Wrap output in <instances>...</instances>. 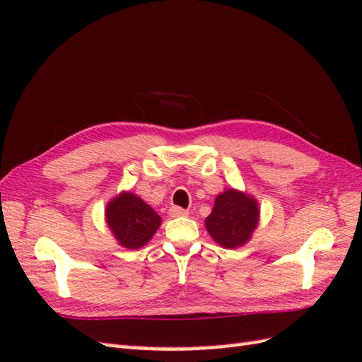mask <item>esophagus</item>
<instances>
[{"label":"esophagus","mask_w":362,"mask_h":362,"mask_svg":"<svg viewBox=\"0 0 362 362\" xmlns=\"http://www.w3.org/2000/svg\"><path fill=\"white\" fill-rule=\"evenodd\" d=\"M187 214L188 211L180 209V206H171V209H169V216L171 218H182V216H187Z\"/></svg>","instance_id":"esophagus-1"}]
</instances>
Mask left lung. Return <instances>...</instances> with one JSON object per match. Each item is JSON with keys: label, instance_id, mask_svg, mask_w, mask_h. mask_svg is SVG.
Here are the masks:
<instances>
[{"label": "left lung", "instance_id": "8db88e82", "mask_svg": "<svg viewBox=\"0 0 362 362\" xmlns=\"http://www.w3.org/2000/svg\"><path fill=\"white\" fill-rule=\"evenodd\" d=\"M259 206L257 199L228 188L221 193L211 214L205 219L206 232L226 249L241 247L250 240L258 226Z\"/></svg>", "mask_w": 362, "mask_h": 362}]
</instances>
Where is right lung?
<instances>
[{"label": "right lung", "instance_id": "obj_1", "mask_svg": "<svg viewBox=\"0 0 362 362\" xmlns=\"http://www.w3.org/2000/svg\"><path fill=\"white\" fill-rule=\"evenodd\" d=\"M105 221L115 240L127 249L148 244L161 224L152 206L132 193H121L107 204Z\"/></svg>", "mask_w": 362, "mask_h": 362}]
</instances>
